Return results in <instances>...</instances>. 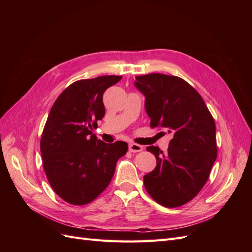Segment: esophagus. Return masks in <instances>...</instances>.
Returning <instances> with one entry per match:
<instances>
[{
  "instance_id": "obj_1",
  "label": "esophagus",
  "mask_w": 252,
  "mask_h": 252,
  "mask_svg": "<svg viewBox=\"0 0 252 252\" xmlns=\"http://www.w3.org/2000/svg\"><path fill=\"white\" fill-rule=\"evenodd\" d=\"M143 150V147L139 144L135 143H130L129 144V151L130 152H140Z\"/></svg>"
}]
</instances>
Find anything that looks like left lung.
Wrapping results in <instances>:
<instances>
[{
	"instance_id": "left-lung-1",
	"label": "left lung",
	"mask_w": 252,
	"mask_h": 252,
	"mask_svg": "<svg viewBox=\"0 0 252 252\" xmlns=\"http://www.w3.org/2000/svg\"><path fill=\"white\" fill-rule=\"evenodd\" d=\"M145 95L151 128L161 127L173 138L167 152L147 150L157 166L144 175V185L159 205L174 208L191 201L207 182L217 158L216 123L200 94L179 77L149 73L135 77Z\"/></svg>"
}]
</instances>
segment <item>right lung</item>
<instances>
[{"label": "right lung", "mask_w": 252, "mask_h": 252, "mask_svg": "<svg viewBox=\"0 0 252 252\" xmlns=\"http://www.w3.org/2000/svg\"><path fill=\"white\" fill-rule=\"evenodd\" d=\"M120 75L80 80L59 95L41 139L43 168L51 188L72 205L93 202L107 188L128 145L97 140L93 130L105 116L103 94Z\"/></svg>", "instance_id": "obj_1"}]
</instances>
